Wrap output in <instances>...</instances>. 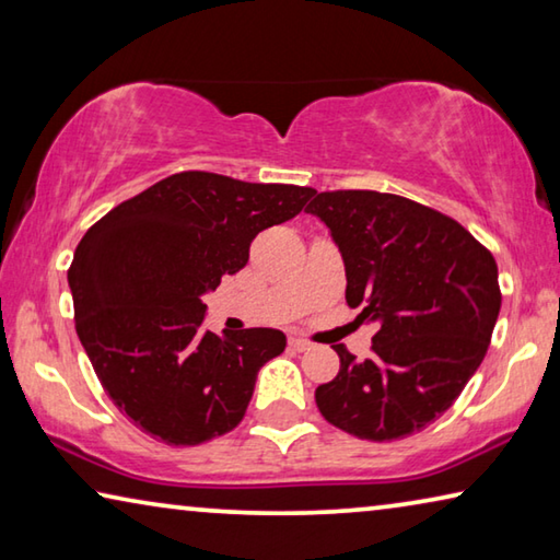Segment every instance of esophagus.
Segmentation results:
<instances>
[{
  "label": "esophagus",
  "instance_id": "obj_1",
  "mask_svg": "<svg viewBox=\"0 0 560 560\" xmlns=\"http://www.w3.org/2000/svg\"><path fill=\"white\" fill-rule=\"evenodd\" d=\"M289 346H291L293 350H299V353H303V350H308V348H311V343H308V340H303V338H296V336H293V338H289Z\"/></svg>",
  "mask_w": 560,
  "mask_h": 560
}]
</instances>
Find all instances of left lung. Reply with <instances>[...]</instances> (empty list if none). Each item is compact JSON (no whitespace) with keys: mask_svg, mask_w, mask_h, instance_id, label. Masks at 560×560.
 <instances>
[{"mask_svg":"<svg viewBox=\"0 0 560 560\" xmlns=\"http://www.w3.org/2000/svg\"><path fill=\"white\" fill-rule=\"evenodd\" d=\"M346 264V301L377 326L373 355L336 346L340 371L316 387L330 424L390 442L450 410L487 355L499 318V269L452 217L375 189L314 192Z\"/></svg>","mask_w":560,"mask_h":560,"instance_id":"obj_1","label":"left lung"}]
</instances>
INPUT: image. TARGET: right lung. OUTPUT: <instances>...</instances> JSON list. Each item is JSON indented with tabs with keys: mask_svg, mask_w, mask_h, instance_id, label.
I'll use <instances>...</instances> for the list:
<instances>
[{
	"mask_svg": "<svg viewBox=\"0 0 560 560\" xmlns=\"http://www.w3.org/2000/svg\"><path fill=\"white\" fill-rule=\"evenodd\" d=\"M316 189L200 173L160 179L98 220L75 246V334L103 390L132 424L175 447L242 422L277 328L217 336L202 293L249 261L252 240L296 217Z\"/></svg>",
	"mask_w": 560,
	"mask_h": 560,
	"instance_id": "right-lung-1",
	"label": "right lung"
}]
</instances>
